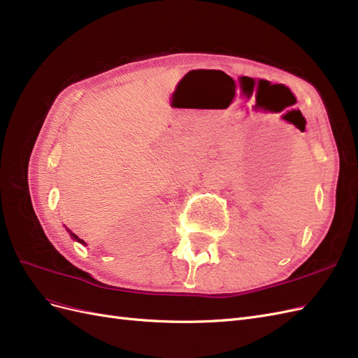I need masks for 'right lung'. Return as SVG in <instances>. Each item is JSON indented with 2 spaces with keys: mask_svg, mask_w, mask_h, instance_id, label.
<instances>
[{
  "mask_svg": "<svg viewBox=\"0 0 358 358\" xmlns=\"http://www.w3.org/2000/svg\"><path fill=\"white\" fill-rule=\"evenodd\" d=\"M69 231H70V230H69ZM70 234H71V237H73V239H74V241H78V242H80L82 245H86V243H85V242H83L82 239H79V237H78V236H76L74 233H71V231H70Z\"/></svg>",
  "mask_w": 358,
  "mask_h": 358,
  "instance_id": "obj_1",
  "label": "right lung"
}]
</instances>
